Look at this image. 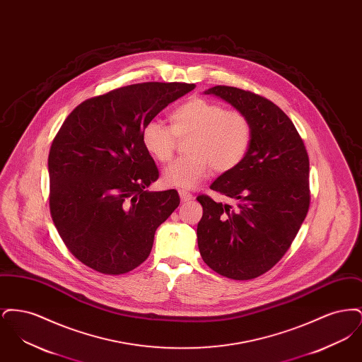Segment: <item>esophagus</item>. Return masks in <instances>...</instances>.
Segmentation results:
<instances>
[{
  "mask_svg": "<svg viewBox=\"0 0 362 362\" xmlns=\"http://www.w3.org/2000/svg\"><path fill=\"white\" fill-rule=\"evenodd\" d=\"M179 195H180L182 202H189V201L194 199V195H192V194H189L187 191H183V189L179 191Z\"/></svg>",
  "mask_w": 362,
  "mask_h": 362,
  "instance_id": "obj_1",
  "label": "esophagus"
}]
</instances>
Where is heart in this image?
I'll return each mask as SVG.
<instances>
[{
	"mask_svg": "<svg viewBox=\"0 0 362 362\" xmlns=\"http://www.w3.org/2000/svg\"><path fill=\"white\" fill-rule=\"evenodd\" d=\"M171 129L161 122H146L141 130L144 149L160 163L173 157L176 138L187 137L189 153L163 171V183L176 189H195L211 167L216 173L235 170L250 151L252 124L239 111H226L221 104L194 98L173 110Z\"/></svg>",
	"mask_w": 362,
	"mask_h": 362,
	"instance_id": "obj_1",
	"label": "heart"
}]
</instances>
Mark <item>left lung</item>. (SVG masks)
<instances>
[{
    "label": "left lung",
    "mask_w": 362,
    "mask_h": 362,
    "mask_svg": "<svg viewBox=\"0 0 362 362\" xmlns=\"http://www.w3.org/2000/svg\"><path fill=\"white\" fill-rule=\"evenodd\" d=\"M205 95L244 114L252 142L240 164L210 185L236 207L197 198L204 207L198 248L216 273L252 279L284 257L308 213L310 158L293 122L273 102L235 86H213Z\"/></svg>",
    "instance_id": "1"
}]
</instances>
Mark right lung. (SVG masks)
I'll return each instance as SVG.
<instances>
[{
	"label": "right lung",
	"mask_w": 362,
	"mask_h": 362,
	"mask_svg": "<svg viewBox=\"0 0 362 362\" xmlns=\"http://www.w3.org/2000/svg\"><path fill=\"white\" fill-rule=\"evenodd\" d=\"M195 88L186 83L122 86L77 105L49 153L50 211L70 252L103 274H124L149 257L156 229L180 198L149 191L158 179L141 144L146 122Z\"/></svg>",
	"instance_id": "1"
}]
</instances>
